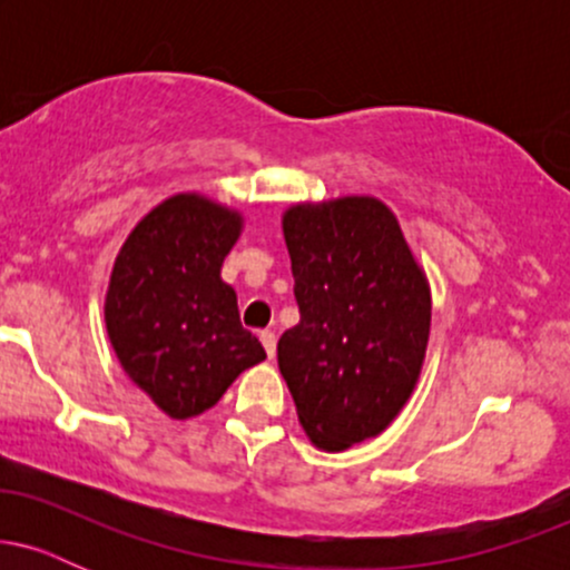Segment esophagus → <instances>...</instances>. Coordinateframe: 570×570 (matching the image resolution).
Wrapping results in <instances>:
<instances>
[{
    "label": "esophagus",
    "instance_id": "1",
    "mask_svg": "<svg viewBox=\"0 0 570 570\" xmlns=\"http://www.w3.org/2000/svg\"><path fill=\"white\" fill-rule=\"evenodd\" d=\"M259 340H263V345H265V351H267V356H276V335H273L271 330H263L259 332Z\"/></svg>",
    "mask_w": 570,
    "mask_h": 570
}]
</instances>
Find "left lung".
Masks as SVG:
<instances>
[{
  "label": "left lung",
  "mask_w": 570,
  "mask_h": 570,
  "mask_svg": "<svg viewBox=\"0 0 570 570\" xmlns=\"http://www.w3.org/2000/svg\"><path fill=\"white\" fill-rule=\"evenodd\" d=\"M281 227L299 322L278 340V370L307 440L340 453L389 429L415 391L429 278L396 214L372 195L294 203Z\"/></svg>",
  "instance_id": "obj_1"
}]
</instances>
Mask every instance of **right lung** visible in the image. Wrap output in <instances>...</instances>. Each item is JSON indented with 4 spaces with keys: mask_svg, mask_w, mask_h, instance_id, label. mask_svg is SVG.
<instances>
[{
    "mask_svg": "<svg viewBox=\"0 0 570 570\" xmlns=\"http://www.w3.org/2000/svg\"><path fill=\"white\" fill-rule=\"evenodd\" d=\"M240 230V212L179 193L141 217L115 257L104 299L109 343L130 381L174 421L214 407L265 358L222 281Z\"/></svg>",
    "mask_w": 570,
    "mask_h": 570,
    "instance_id": "1",
    "label": "right lung"
}]
</instances>
